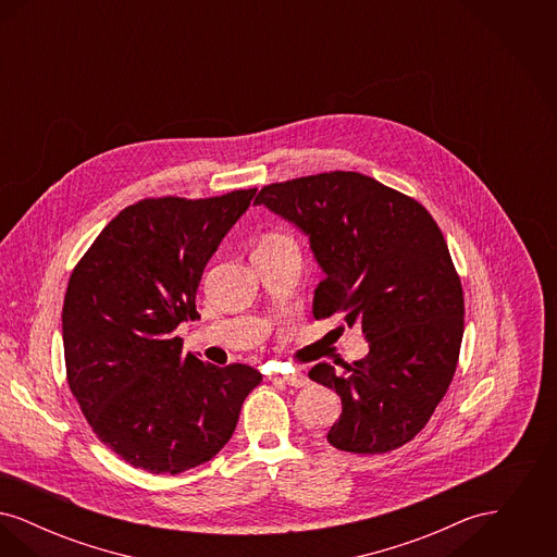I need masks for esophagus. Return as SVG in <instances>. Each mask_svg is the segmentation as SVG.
Instances as JSON below:
<instances>
[{
	"mask_svg": "<svg viewBox=\"0 0 557 557\" xmlns=\"http://www.w3.org/2000/svg\"><path fill=\"white\" fill-rule=\"evenodd\" d=\"M280 380H282L284 384H288V386H294V388H305V386H309V377H307L305 373H300V371L284 373V375H280Z\"/></svg>",
	"mask_w": 557,
	"mask_h": 557,
	"instance_id": "obj_1",
	"label": "esophagus"
}]
</instances>
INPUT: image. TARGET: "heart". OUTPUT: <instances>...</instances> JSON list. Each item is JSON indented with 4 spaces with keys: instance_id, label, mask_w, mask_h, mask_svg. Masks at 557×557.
Returning <instances> with one entry per match:
<instances>
[{
    "instance_id": "heart-1",
    "label": "heart",
    "mask_w": 557,
    "mask_h": 557,
    "mask_svg": "<svg viewBox=\"0 0 557 557\" xmlns=\"http://www.w3.org/2000/svg\"><path fill=\"white\" fill-rule=\"evenodd\" d=\"M284 246H296V244L284 232H267V234H263V238L259 239L257 250H277V248H284Z\"/></svg>"
}]
</instances>
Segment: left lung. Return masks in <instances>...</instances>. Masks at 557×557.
Instances as JSON below:
<instances>
[{
    "mask_svg": "<svg viewBox=\"0 0 557 557\" xmlns=\"http://www.w3.org/2000/svg\"><path fill=\"white\" fill-rule=\"evenodd\" d=\"M255 205L288 219L323 269L313 318L359 323L370 352L309 377L336 391L327 441L348 453L409 443L449 388L463 338V290L441 227L424 207L355 171L269 184Z\"/></svg>",
    "mask_w": 557,
    "mask_h": 557,
    "instance_id": "1",
    "label": "left lung"
}]
</instances>
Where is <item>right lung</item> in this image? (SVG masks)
<instances>
[{
	"mask_svg": "<svg viewBox=\"0 0 557 557\" xmlns=\"http://www.w3.org/2000/svg\"><path fill=\"white\" fill-rule=\"evenodd\" d=\"M255 194L144 198L73 269L62 309L66 380L96 436L133 468L180 474L212 459L263 380L244 363L184 355L175 336L198 318L202 271Z\"/></svg>",
	"mask_w": 557,
	"mask_h": 557,
	"instance_id": "obj_1",
	"label": "right lung"
}]
</instances>
